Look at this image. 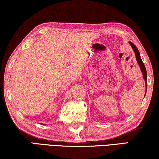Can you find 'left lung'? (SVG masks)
<instances>
[{"instance_id": "8db88e82", "label": "left lung", "mask_w": 159, "mask_h": 159, "mask_svg": "<svg viewBox=\"0 0 159 159\" xmlns=\"http://www.w3.org/2000/svg\"><path fill=\"white\" fill-rule=\"evenodd\" d=\"M129 44H130V45H131V46H132V49L134 50V53H135L137 61H138L139 66H140V69H141V71H142V72H143V78H144V80H145V87H146V90H147V72H146V69H145V66L144 64H143L142 59H141L140 53H139V51L138 50V48H137V47L133 44V43H131V42H129ZM145 94H146V91H145Z\"/></svg>"}]
</instances>
